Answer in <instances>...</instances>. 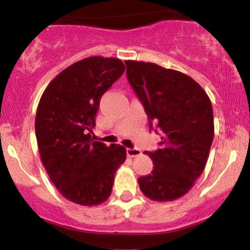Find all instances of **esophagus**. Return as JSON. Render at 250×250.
I'll use <instances>...</instances> for the list:
<instances>
[{
	"label": "esophagus",
	"instance_id": "1",
	"mask_svg": "<svg viewBox=\"0 0 250 250\" xmlns=\"http://www.w3.org/2000/svg\"><path fill=\"white\" fill-rule=\"evenodd\" d=\"M127 154H128V156L135 158V156L141 155L142 154V151L139 148H127Z\"/></svg>",
	"mask_w": 250,
	"mask_h": 250
}]
</instances>
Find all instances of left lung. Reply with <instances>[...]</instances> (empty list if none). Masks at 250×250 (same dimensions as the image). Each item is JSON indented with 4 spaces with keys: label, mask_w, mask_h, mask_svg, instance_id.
<instances>
[{
    "label": "left lung",
    "mask_w": 250,
    "mask_h": 250,
    "mask_svg": "<svg viewBox=\"0 0 250 250\" xmlns=\"http://www.w3.org/2000/svg\"><path fill=\"white\" fill-rule=\"evenodd\" d=\"M127 79L149 120L161 131V148L144 152L151 174L138 178L141 191L154 201L186 194L204 171L214 139L210 99L188 75L153 62L125 61ZM155 132H158L155 130Z\"/></svg>",
    "instance_id": "8db88e82"
}]
</instances>
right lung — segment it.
<instances>
[{"instance_id": "1", "label": "right lung", "mask_w": 250, "mask_h": 250, "mask_svg": "<svg viewBox=\"0 0 250 250\" xmlns=\"http://www.w3.org/2000/svg\"><path fill=\"white\" fill-rule=\"evenodd\" d=\"M120 59L89 57L56 76L40 99L35 134L42 164L62 197L97 206L112 193L114 175L125 161L121 145L95 142L102 96L125 72Z\"/></svg>"}]
</instances>
